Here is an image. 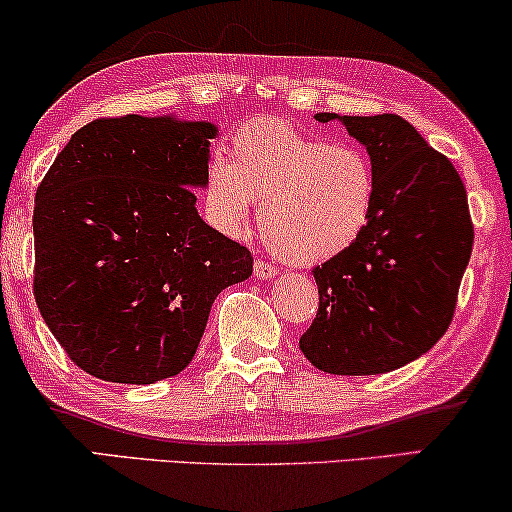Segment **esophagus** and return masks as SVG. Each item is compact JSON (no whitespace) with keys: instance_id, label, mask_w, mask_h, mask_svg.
Here are the masks:
<instances>
[{"instance_id":"obj_1","label":"esophagus","mask_w":512,"mask_h":512,"mask_svg":"<svg viewBox=\"0 0 512 512\" xmlns=\"http://www.w3.org/2000/svg\"><path fill=\"white\" fill-rule=\"evenodd\" d=\"M277 270L275 265H270V263H265V261H256L254 263V275L258 277V280H272V277H277Z\"/></svg>"}]
</instances>
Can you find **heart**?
Masks as SVG:
<instances>
[{
  "instance_id": "1",
  "label": "heart",
  "mask_w": 512,
  "mask_h": 512,
  "mask_svg": "<svg viewBox=\"0 0 512 512\" xmlns=\"http://www.w3.org/2000/svg\"><path fill=\"white\" fill-rule=\"evenodd\" d=\"M376 169L355 143H329L287 119H254L235 131L230 159L211 157L202 199L221 232L240 235L254 202L263 240L282 261L320 265L360 240L374 214Z\"/></svg>"
}]
</instances>
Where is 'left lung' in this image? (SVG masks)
Wrapping results in <instances>:
<instances>
[{"instance_id": "left-lung-1", "label": "left lung", "mask_w": 512, "mask_h": 512, "mask_svg": "<svg viewBox=\"0 0 512 512\" xmlns=\"http://www.w3.org/2000/svg\"><path fill=\"white\" fill-rule=\"evenodd\" d=\"M315 119H336L367 148L378 192L360 240L313 270L320 308L298 345L327 374H386L449 329L473 251L468 195L454 164L400 115Z\"/></svg>"}]
</instances>
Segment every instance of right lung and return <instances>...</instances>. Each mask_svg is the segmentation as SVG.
Returning a JSON list of instances; mask_svg holds the SVG:
<instances>
[{
    "instance_id": "obj_1",
    "label": "right lung",
    "mask_w": 512,
    "mask_h": 512,
    "mask_svg": "<svg viewBox=\"0 0 512 512\" xmlns=\"http://www.w3.org/2000/svg\"><path fill=\"white\" fill-rule=\"evenodd\" d=\"M216 134L176 115L96 119L39 183L35 301L86 374L134 386L181 374L216 296L251 275V251L195 207Z\"/></svg>"
}]
</instances>
